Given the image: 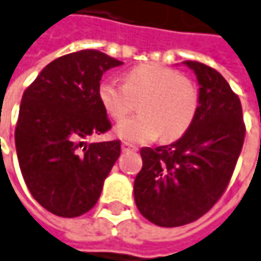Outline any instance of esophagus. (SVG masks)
<instances>
[{"mask_svg":"<svg viewBox=\"0 0 261 261\" xmlns=\"http://www.w3.org/2000/svg\"><path fill=\"white\" fill-rule=\"evenodd\" d=\"M122 151H137V146L133 145V143H128V142H124L122 143Z\"/></svg>","mask_w":261,"mask_h":261,"instance_id":"1","label":"esophagus"}]
</instances>
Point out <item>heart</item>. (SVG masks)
Returning <instances> with one entry per match:
<instances>
[{"mask_svg": "<svg viewBox=\"0 0 261 261\" xmlns=\"http://www.w3.org/2000/svg\"><path fill=\"white\" fill-rule=\"evenodd\" d=\"M98 99L115 121L125 119L139 102L140 115L115 130L118 137L131 143H146L159 136L165 142L180 139L193 124L199 106V93L192 80L155 63L133 68L125 75V84L102 80Z\"/></svg>", "mask_w": 261, "mask_h": 261, "instance_id": "1", "label": "heart"}]
</instances>
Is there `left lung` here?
<instances>
[{
    "instance_id": "left-lung-1",
    "label": "left lung",
    "mask_w": 261,
    "mask_h": 261,
    "mask_svg": "<svg viewBox=\"0 0 261 261\" xmlns=\"http://www.w3.org/2000/svg\"><path fill=\"white\" fill-rule=\"evenodd\" d=\"M199 83V106L177 142L142 148L134 180L139 212L159 227H180L205 215L224 195L245 140L242 104L216 69L184 62Z\"/></svg>"
}]
</instances>
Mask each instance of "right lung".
Segmentation results:
<instances>
[{"instance_id":"obj_1","label":"right lung","mask_w":261,"mask_h":261,"mask_svg":"<svg viewBox=\"0 0 261 261\" xmlns=\"http://www.w3.org/2000/svg\"><path fill=\"white\" fill-rule=\"evenodd\" d=\"M119 65L96 49L71 53L46 65L22 95L15 130L19 168L33 198L53 215L89 212L121 155V140L84 143L112 128L98 86Z\"/></svg>"}]
</instances>
